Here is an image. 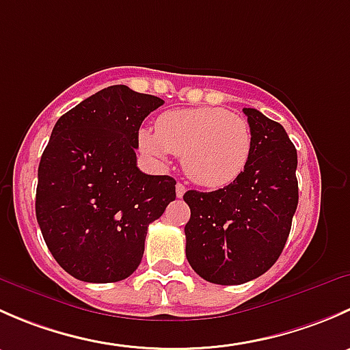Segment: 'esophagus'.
I'll return each mask as SVG.
<instances>
[{"label": "esophagus", "mask_w": 350, "mask_h": 350, "mask_svg": "<svg viewBox=\"0 0 350 350\" xmlns=\"http://www.w3.org/2000/svg\"><path fill=\"white\" fill-rule=\"evenodd\" d=\"M185 193H186V186L183 185V183H178V185H176V196L181 198Z\"/></svg>", "instance_id": "esophagus-1"}]
</instances>
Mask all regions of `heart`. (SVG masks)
Wrapping results in <instances>:
<instances>
[{
    "instance_id": "b5f03b06",
    "label": "heart",
    "mask_w": 350,
    "mask_h": 350,
    "mask_svg": "<svg viewBox=\"0 0 350 350\" xmlns=\"http://www.w3.org/2000/svg\"><path fill=\"white\" fill-rule=\"evenodd\" d=\"M142 152L165 162L169 154L183 157L189 178L206 188L232 185L245 171L252 152L249 122L224 108H186L167 111L155 132H139Z\"/></svg>"
}]
</instances>
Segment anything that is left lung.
Here are the masks:
<instances>
[{
	"instance_id": "obj_1",
	"label": "left lung",
	"mask_w": 350,
	"mask_h": 350,
	"mask_svg": "<svg viewBox=\"0 0 350 350\" xmlns=\"http://www.w3.org/2000/svg\"><path fill=\"white\" fill-rule=\"evenodd\" d=\"M252 130L245 171L217 191L189 189L186 257L198 276L215 284H242L266 273L284 249L298 206V155L274 120L243 108Z\"/></svg>"
}]
</instances>
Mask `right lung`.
Instances as JSON below:
<instances>
[{"label": "right lung", "mask_w": 350, "mask_h": 350, "mask_svg": "<svg viewBox=\"0 0 350 350\" xmlns=\"http://www.w3.org/2000/svg\"><path fill=\"white\" fill-rule=\"evenodd\" d=\"M164 101L116 84L62 115L38 164L35 213L49 250L86 283L129 278L147 228L176 200L171 176L137 167L139 129Z\"/></svg>", "instance_id": "1"}]
</instances>
